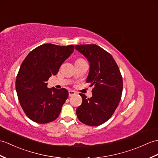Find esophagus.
Here are the masks:
<instances>
[{"label": "esophagus", "instance_id": "obj_1", "mask_svg": "<svg viewBox=\"0 0 158 158\" xmlns=\"http://www.w3.org/2000/svg\"><path fill=\"white\" fill-rule=\"evenodd\" d=\"M75 94H76V92L75 91H73V90H69V96L70 97L74 96V95H75Z\"/></svg>", "mask_w": 158, "mask_h": 158}]
</instances>
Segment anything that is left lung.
Returning a JSON list of instances; mask_svg holds the SVG:
<instances>
[{
  "mask_svg": "<svg viewBox=\"0 0 158 158\" xmlns=\"http://www.w3.org/2000/svg\"><path fill=\"white\" fill-rule=\"evenodd\" d=\"M75 49L89 61L90 69L86 82L93 87L92 97L83 94L82 104L76 110L83 124L96 127L111 118L118 107L123 92V77L112 55L96 44L76 45Z\"/></svg>",
  "mask_w": 158,
  "mask_h": 158,
  "instance_id": "1",
  "label": "left lung"
}]
</instances>
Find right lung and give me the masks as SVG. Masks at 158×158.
<instances>
[{
    "mask_svg": "<svg viewBox=\"0 0 158 158\" xmlns=\"http://www.w3.org/2000/svg\"><path fill=\"white\" fill-rule=\"evenodd\" d=\"M74 48L73 45L44 44L31 50L22 62L16 78V91L23 112L34 122L50 123L59 116L69 92L65 88L49 89L47 81L57 74Z\"/></svg>",
    "mask_w": 158,
    "mask_h": 158,
    "instance_id": "right-lung-1",
    "label": "right lung"
}]
</instances>
